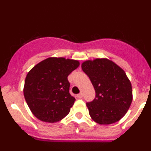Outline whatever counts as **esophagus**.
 I'll return each instance as SVG.
<instances>
[{
    "label": "esophagus",
    "instance_id": "obj_1",
    "mask_svg": "<svg viewBox=\"0 0 151 151\" xmlns=\"http://www.w3.org/2000/svg\"><path fill=\"white\" fill-rule=\"evenodd\" d=\"M82 96H83L82 93H79V94H77V97H78V98H82Z\"/></svg>",
    "mask_w": 151,
    "mask_h": 151
}]
</instances>
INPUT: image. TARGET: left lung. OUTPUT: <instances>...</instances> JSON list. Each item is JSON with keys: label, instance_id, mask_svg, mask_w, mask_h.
Returning a JSON list of instances; mask_svg holds the SVG:
<instances>
[{"label": "left lung", "instance_id": "obj_1", "mask_svg": "<svg viewBox=\"0 0 151 151\" xmlns=\"http://www.w3.org/2000/svg\"><path fill=\"white\" fill-rule=\"evenodd\" d=\"M82 69L95 90V98L86 103L92 119L101 125L121 119L132 101V84L125 71L104 58L85 61Z\"/></svg>", "mask_w": 151, "mask_h": 151}]
</instances>
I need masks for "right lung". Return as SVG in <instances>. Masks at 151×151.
Masks as SVG:
<instances>
[{"label":"right lung","instance_id":"right-lung-1","mask_svg":"<svg viewBox=\"0 0 151 151\" xmlns=\"http://www.w3.org/2000/svg\"><path fill=\"white\" fill-rule=\"evenodd\" d=\"M78 66V60L49 57L28 73L24 97L35 116L43 122H56L69 113L76 99L69 94L67 77Z\"/></svg>","mask_w":151,"mask_h":151}]
</instances>
